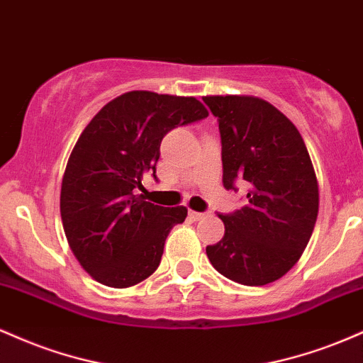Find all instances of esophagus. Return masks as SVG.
<instances>
[{"label": "esophagus", "mask_w": 363, "mask_h": 363, "mask_svg": "<svg viewBox=\"0 0 363 363\" xmlns=\"http://www.w3.org/2000/svg\"><path fill=\"white\" fill-rule=\"evenodd\" d=\"M189 215L193 216L194 220H201V218H205V216H206V213H201V211H193V210L189 211Z\"/></svg>", "instance_id": "obj_1"}]
</instances>
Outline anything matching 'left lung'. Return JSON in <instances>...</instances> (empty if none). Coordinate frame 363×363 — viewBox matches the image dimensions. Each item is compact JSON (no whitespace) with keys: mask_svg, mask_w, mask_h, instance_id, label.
<instances>
[{"mask_svg":"<svg viewBox=\"0 0 363 363\" xmlns=\"http://www.w3.org/2000/svg\"><path fill=\"white\" fill-rule=\"evenodd\" d=\"M203 101L218 118L225 189L249 187L247 205L218 215L225 234L208 245V259L228 280L266 285L294 268L314 230L319 187L309 152L294 123L262 99Z\"/></svg>","mask_w":363,"mask_h":363,"instance_id":"left-lung-1","label":"left lung"}]
</instances>
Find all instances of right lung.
Wrapping results in <instances>:
<instances>
[{
    "label": "right lung",
    "instance_id": "1",
    "mask_svg": "<svg viewBox=\"0 0 363 363\" xmlns=\"http://www.w3.org/2000/svg\"><path fill=\"white\" fill-rule=\"evenodd\" d=\"M194 97L133 90L102 107L74 145L61 184V220L69 247L94 280L128 289L158 268L170 228L187 216L135 194L153 172L162 138L205 119Z\"/></svg>",
    "mask_w": 363,
    "mask_h": 363
}]
</instances>
